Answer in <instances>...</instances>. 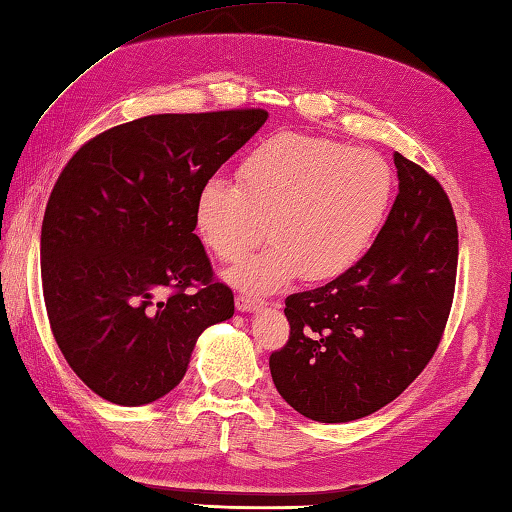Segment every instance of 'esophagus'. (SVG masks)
I'll return each mask as SVG.
<instances>
[{
    "instance_id": "34e87169",
    "label": "esophagus",
    "mask_w": 512,
    "mask_h": 512,
    "mask_svg": "<svg viewBox=\"0 0 512 512\" xmlns=\"http://www.w3.org/2000/svg\"><path fill=\"white\" fill-rule=\"evenodd\" d=\"M235 304H237V309H239V311H257V309H262V306H264L266 302H264V300H259V297L239 295L237 300H235Z\"/></svg>"
}]
</instances>
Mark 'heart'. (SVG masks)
I'll list each match as a JSON object with an SVG mask.
<instances>
[{
	"mask_svg": "<svg viewBox=\"0 0 512 512\" xmlns=\"http://www.w3.org/2000/svg\"><path fill=\"white\" fill-rule=\"evenodd\" d=\"M237 185L210 179L194 197V230L221 262H237L262 239L271 248L232 268L228 280L268 293L297 275L318 284L345 275L383 224L394 172L378 152L322 136L280 132L237 170Z\"/></svg>",
	"mask_w": 512,
	"mask_h": 512,
	"instance_id": "obj_1",
	"label": "heart"
}]
</instances>
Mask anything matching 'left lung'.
<instances>
[{
	"mask_svg": "<svg viewBox=\"0 0 512 512\" xmlns=\"http://www.w3.org/2000/svg\"><path fill=\"white\" fill-rule=\"evenodd\" d=\"M398 197L371 248L345 275L286 297L291 333L271 353L284 401L347 423L401 396L439 349L452 309L459 232L443 185L394 154Z\"/></svg>",
	"mask_w": 512,
	"mask_h": 512,
	"instance_id": "8db88e82",
	"label": "left lung"
}]
</instances>
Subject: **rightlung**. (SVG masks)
Returning <instances> with one entry per match:
<instances>
[{
  "label": "right lung",
  "instance_id": "1",
  "mask_svg": "<svg viewBox=\"0 0 512 512\" xmlns=\"http://www.w3.org/2000/svg\"><path fill=\"white\" fill-rule=\"evenodd\" d=\"M266 118L145 116L94 136L64 165L42 221L44 304L62 356L105 401L165 396L201 331L235 313L194 235V197Z\"/></svg>",
  "mask_w": 512,
  "mask_h": 512
}]
</instances>
